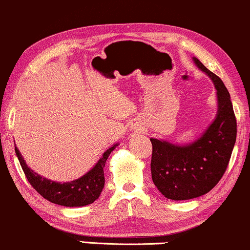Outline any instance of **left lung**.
I'll list each match as a JSON object with an SVG mask.
<instances>
[{
  "label": "left lung",
  "instance_id": "1",
  "mask_svg": "<svg viewBox=\"0 0 250 250\" xmlns=\"http://www.w3.org/2000/svg\"><path fill=\"white\" fill-rule=\"evenodd\" d=\"M193 61L212 80L217 91L215 120L191 144L175 145L150 139L152 181L165 197L173 201L191 200L209 192L226 172L236 142V118L228 89L198 59L193 58Z\"/></svg>",
  "mask_w": 250,
  "mask_h": 250
}]
</instances>
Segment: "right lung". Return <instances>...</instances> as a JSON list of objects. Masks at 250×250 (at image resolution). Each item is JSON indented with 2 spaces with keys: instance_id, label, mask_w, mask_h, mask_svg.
<instances>
[{
  "instance_id": "right-lung-1",
  "label": "right lung",
  "mask_w": 250,
  "mask_h": 250,
  "mask_svg": "<svg viewBox=\"0 0 250 250\" xmlns=\"http://www.w3.org/2000/svg\"><path fill=\"white\" fill-rule=\"evenodd\" d=\"M116 146H118V144H114L113 146L106 150L102 158L94 165L93 169L89 170L83 177L75 179V181L67 182V183H58V182H53L42 177L27 167L26 162L22 158L21 153L16 146L15 153L28 182L42 197L52 203L59 204V206L83 207L93 203L95 200L99 198L104 186H105V177H104L105 163Z\"/></svg>"
}]
</instances>
